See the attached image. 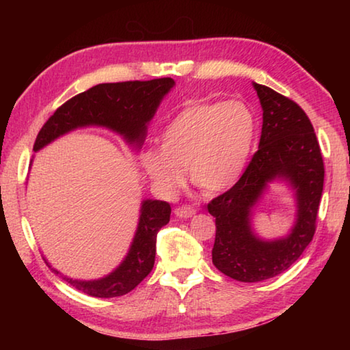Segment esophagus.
<instances>
[{
    "mask_svg": "<svg viewBox=\"0 0 350 350\" xmlns=\"http://www.w3.org/2000/svg\"><path fill=\"white\" fill-rule=\"evenodd\" d=\"M194 213H196V208L191 205H182V206H177V208H174V215L180 219L191 217Z\"/></svg>",
    "mask_w": 350,
    "mask_h": 350,
    "instance_id": "esophagus-1",
    "label": "esophagus"
}]
</instances>
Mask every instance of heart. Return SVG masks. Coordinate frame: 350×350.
<instances>
[{"instance_id":"obj_1","label":"heart","mask_w":350,"mask_h":350,"mask_svg":"<svg viewBox=\"0 0 350 350\" xmlns=\"http://www.w3.org/2000/svg\"><path fill=\"white\" fill-rule=\"evenodd\" d=\"M254 131V116L245 103L194 100L165 128L161 151L142 152V168L165 193L182 185V168L204 193L222 191L244 171Z\"/></svg>"}]
</instances>
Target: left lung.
<instances>
[{
	"mask_svg": "<svg viewBox=\"0 0 350 350\" xmlns=\"http://www.w3.org/2000/svg\"><path fill=\"white\" fill-rule=\"evenodd\" d=\"M262 106V133L239 180L211 199L206 208L216 217L213 264L241 282L269 280L287 270L310 244L324 185V162L317 134L304 109L269 86L254 83ZM275 176L294 183L299 219L288 239L264 243L254 238L247 221L250 208Z\"/></svg>",
	"mask_w": 350,
	"mask_h": 350,
	"instance_id": "obj_1",
	"label": "left lung"
}]
</instances>
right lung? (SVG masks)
Wrapping results in <instances>:
<instances>
[{"label": "right lung", "mask_w": 350, "mask_h": 350, "mask_svg": "<svg viewBox=\"0 0 350 350\" xmlns=\"http://www.w3.org/2000/svg\"><path fill=\"white\" fill-rule=\"evenodd\" d=\"M174 85L170 77L154 80L102 83L64 102L40 129L33 150L49 144L70 129L102 125L125 135L128 142L144 140L146 123L156 112L162 97ZM171 206L163 200H145L137 233L126 259L109 276L98 281L63 280L80 292L97 298H114L131 292L150 275L156 258L157 233L170 222ZM58 273L57 270H54Z\"/></svg>", "instance_id": "right-lung-1"}]
</instances>
